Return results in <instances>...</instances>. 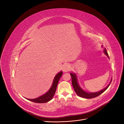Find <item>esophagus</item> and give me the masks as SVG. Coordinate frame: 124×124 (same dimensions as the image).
I'll return each mask as SVG.
<instances>
[{"mask_svg":"<svg viewBox=\"0 0 124 124\" xmlns=\"http://www.w3.org/2000/svg\"><path fill=\"white\" fill-rule=\"evenodd\" d=\"M70 66L68 64H65L63 67V71L64 72H67L68 71L70 70Z\"/></svg>","mask_w":124,"mask_h":124,"instance_id":"esophagus-1","label":"esophagus"}]
</instances>
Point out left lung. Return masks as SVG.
I'll return each instance as SVG.
<instances>
[{
    "mask_svg": "<svg viewBox=\"0 0 124 124\" xmlns=\"http://www.w3.org/2000/svg\"><path fill=\"white\" fill-rule=\"evenodd\" d=\"M102 47H103L102 46ZM103 53L105 54L106 56H107L108 58H109L108 52L106 48H105L103 50ZM70 75L71 76V78H72V86L74 88L75 92L79 96L81 97L82 98H85V99H93V98H94V97H95L97 96L100 95V94H101L102 93H103L104 92H105V91L108 87L110 83H111L112 81V79H111L109 83L108 84V86L105 88H103V89L99 91V92H95V93H90V92H86V91L84 90L80 86V85L78 84V82L77 76L75 73H74L73 72L70 73Z\"/></svg>",
    "mask_w": 124,
    "mask_h": 124,
    "instance_id": "8db88e82",
    "label": "left lung"
}]
</instances>
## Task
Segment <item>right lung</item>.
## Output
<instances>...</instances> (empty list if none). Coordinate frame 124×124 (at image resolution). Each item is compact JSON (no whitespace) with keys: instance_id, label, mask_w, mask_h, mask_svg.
Segmentation results:
<instances>
[{"instance_id":"right-lung-1","label":"right lung","mask_w":124,"mask_h":124,"mask_svg":"<svg viewBox=\"0 0 124 124\" xmlns=\"http://www.w3.org/2000/svg\"><path fill=\"white\" fill-rule=\"evenodd\" d=\"M62 71H60V72L58 73L55 76L53 79V83L52 85L48 92L44 94L43 95L39 96L36 99H27L28 100H29L31 101L36 102V103H45L47 102L51 101L53 98V96L55 94V93L56 90V88L58 85L59 81L61 76L62 75Z\"/></svg>"}]
</instances>
